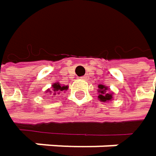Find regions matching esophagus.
Wrapping results in <instances>:
<instances>
[{
	"label": "esophagus",
	"mask_w": 156,
	"mask_h": 156,
	"mask_svg": "<svg viewBox=\"0 0 156 156\" xmlns=\"http://www.w3.org/2000/svg\"><path fill=\"white\" fill-rule=\"evenodd\" d=\"M82 78L87 80V79H88V76H87V75H85V76H83V77H82Z\"/></svg>",
	"instance_id": "1"
}]
</instances>
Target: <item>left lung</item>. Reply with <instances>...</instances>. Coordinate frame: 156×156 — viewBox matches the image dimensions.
<instances>
[{"label":"left lung","mask_w":156,"mask_h":156,"mask_svg":"<svg viewBox=\"0 0 156 156\" xmlns=\"http://www.w3.org/2000/svg\"><path fill=\"white\" fill-rule=\"evenodd\" d=\"M98 93H99V96H98V98L103 101V102H106V101H109L111 100L113 98H112V95L109 94V93H106V90L108 89V87H106L105 86L103 85H99L98 86Z\"/></svg>","instance_id":"1"}]
</instances>
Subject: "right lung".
I'll return each instance as SVG.
<instances>
[{"label":"right lung","instance_id":"right-lung-1","mask_svg":"<svg viewBox=\"0 0 156 156\" xmlns=\"http://www.w3.org/2000/svg\"><path fill=\"white\" fill-rule=\"evenodd\" d=\"M52 90L53 91H50L49 89H48L47 91L49 93V94H52L53 93L52 95H56L58 92H59V91H63V90H67V88H68V86H60V84H58V83H56V84H54V85H52Z\"/></svg>","mask_w":156,"mask_h":156}]
</instances>
